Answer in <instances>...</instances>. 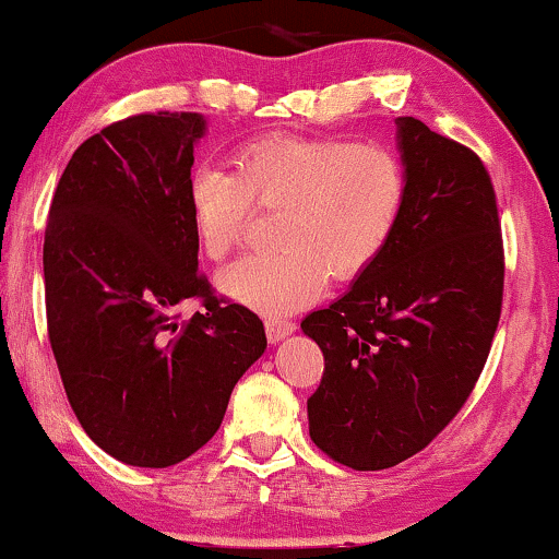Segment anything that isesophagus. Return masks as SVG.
<instances>
[{
	"instance_id": "1",
	"label": "esophagus",
	"mask_w": 559,
	"mask_h": 559,
	"mask_svg": "<svg viewBox=\"0 0 559 559\" xmlns=\"http://www.w3.org/2000/svg\"><path fill=\"white\" fill-rule=\"evenodd\" d=\"M264 328H266V338L272 343H280L282 338H287L289 333L295 331V320L289 318H282V316H270L264 320Z\"/></svg>"
}]
</instances>
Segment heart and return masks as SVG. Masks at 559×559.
I'll return each mask as SVG.
<instances>
[{
  "label": "heart",
  "mask_w": 559,
  "mask_h": 559,
  "mask_svg": "<svg viewBox=\"0 0 559 559\" xmlns=\"http://www.w3.org/2000/svg\"><path fill=\"white\" fill-rule=\"evenodd\" d=\"M234 170L201 165L188 180V213L203 254L239 247L254 209L282 211L277 251L249 254L218 274V289L262 312L316 300L325 280L369 272L400 226L407 180L392 150L328 136H264L234 152Z\"/></svg>",
  "instance_id": "b5f03b06"
}]
</instances>
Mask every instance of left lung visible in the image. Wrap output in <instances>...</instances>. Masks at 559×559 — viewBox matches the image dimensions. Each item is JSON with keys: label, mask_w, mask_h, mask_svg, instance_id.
Masks as SVG:
<instances>
[{"label": "left lung", "mask_w": 559, "mask_h": 559, "mask_svg": "<svg viewBox=\"0 0 559 559\" xmlns=\"http://www.w3.org/2000/svg\"><path fill=\"white\" fill-rule=\"evenodd\" d=\"M407 195L389 247L300 328L325 369L310 438L335 463L384 471L445 430L484 371L503 300L491 175L465 144L400 117Z\"/></svg>", "instance_id": "1"}]
</instances>
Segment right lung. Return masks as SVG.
<instances>
[{
  "mask_svg": "<svg viewBox=\"0 0 559 559\" xmlns=\"http://www.w3.org/2000/svg\"><path fill=\"white\" fill-rule=\"evenodd\" d=\"M201 114L144 111L73 152L43 243L48 338L91 440L127 465L167 468L221 427L264 325L213 295L188 213ZM202 310L180 321L177 308Z\"/></svg>",
  "mask_w": 559,
  "mask_h": 559,
  "instance_id": "obj_1",
  "label": "right lung"
}]
</instances>
